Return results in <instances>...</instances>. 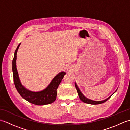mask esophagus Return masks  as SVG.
<instances>
[{"instance_id": "esophagus-1", "label": "esophagus", "mask_w": 130, "mask_h": 130, "mask_svg": "<svg viewBox=\"0 0 130 130\" xmlns=\"http://www.w3.org/2000/svg\"><path fill=\"white\" fill-rule=\"evenodd\" d=\"M70 68H68V71H70Z\"/></svg>"}]
</instances>
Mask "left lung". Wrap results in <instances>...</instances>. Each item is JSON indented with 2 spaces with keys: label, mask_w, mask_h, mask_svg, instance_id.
Returning a JSON list of instances; mask_svg holds the SVG:
<instances>
[{
  "label": "left lung",
  "mask_w": 130,
  "mask_h": 130,
  "mask_svg": "<svg viewBox=\"0 0 130 130\" xmlns=\"http://www.w3.org/2000/svg\"><path fill=\"white\" fill-rule=\"evenodd\" d=\"M75 85L76 89L77 90V92H78V95L79 96L80 99V100L82 102H84V103H88V104H101V103H104L105 102H106L108 100V99H109L111 97V96H112V95H111L110 96H109V97L108 98L104 99V100H103V101H95L91 100V99H89L87 98V97H85V96L83 94V93L81 92L80 90L79 89V88L78 87V85H77L76 83H75ZM116 91L115 92V93L116 92Z\"/></svg>",
  "instance_id": "obj_1"
}]
</instances>
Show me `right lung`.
Listing matches in <instances>:
<instances>
[{"mask_svg":"<svg viewBox=\"0 0 130 130\" xmlns=\"http://www.w3.org/2000/svg\"><path fill=\"white\" fill-rule=\"evenodd\" d=\"M21 43L17 47L12 61V70L13 73V79L15 87L21 96L26 101L32 104L38 106L46 105L52 103L56 99L57 89L60 83L65 75L64 71H62L57 74L52 80L50 83L45 89L40 92H32L24 88L20 82L18 74L16 68L17 52Z\"/></svg>","mask_w":130,"mask_h":130,"instance_id":"obj_1","label":"right lung"}]
</instances>
